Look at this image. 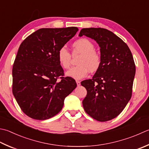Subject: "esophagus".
<instances>
[{
  "label": "esophagus",
  "mask_w": 149,
  "mask_h": 149,
  "mask_svg": "<svg viewBox=\"0 0 149 149\" xmlns=\"http://www.w3.org/2000/svg\"><path fill=\"white\" fill-rule=\"evenodd\" d=\"M76 83H77V85L78 86L81 85V82H80V81H76Z\"/></svg>",
  "instance_id": "esophagus-1"
}]
</instances>
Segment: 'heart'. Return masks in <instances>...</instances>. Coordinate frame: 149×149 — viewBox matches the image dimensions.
<instances>
[{
	"label": "heart",
	"mask_w": 149,
	"mask_h": 149,
	"mask_svg": "<svg viewBox=\"0 0 149 149\" xmlns=\"http://www.w3.org/2000/svg\"><path fill=\"white\" fill-rule=\"evenodd\" d=\"M74 53L81 54L77 62V66L72 67L66 72L67 76L81 79L85 77L88 72H96L101 65L100 55L95 52L94 45L86 38H81L73 43ZM57 58L63 68L67 69L70 66L71 54L66 46H62L58 51Z\"/></svg>",
	"instance_id": "obj_1"
}]
</instances>
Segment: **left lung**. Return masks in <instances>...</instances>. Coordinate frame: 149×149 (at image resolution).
Here are the masks:
<instances>
[{
	"label": "left lung",
	"mask_w": 149,
	"mask_h": 149,
	"mask_svg": "<svg viewBox=\"0 0 149 149\" xmlns=\"http://www.w3.org/2000/svg\"><path fill=\"white\" fill-rule=\"evenodd\" d=\"M83 36L98 44L101 59L92 79L81 83L87 91L83 108L95 120H111L123 111L132 96L136 74L132 53L123 40L107 29L83 28L79 36Z\"/></svg>",
	"instance_id": "left-lung-1"
}]
</instances>
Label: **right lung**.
<instances>
[{
	"label": "right lung",
	"mask_w": 149,
	"mask_h": 149,
	"mask_svg": "<svg viewBox=\"0 0 149 149\" xmlns=\"http://www.w3.org/2000/svg\"><path fill=\"white\" fill-rule=\"evenodd\" d=\"M78 30L77 27L40 28L20 45L12 70L13 94L30 118L45 120L54 117L76 88L74 79L63 77L57 54Z\"/></svg>",
	"instance_id": "right-lung-1"
}]
</instances>
